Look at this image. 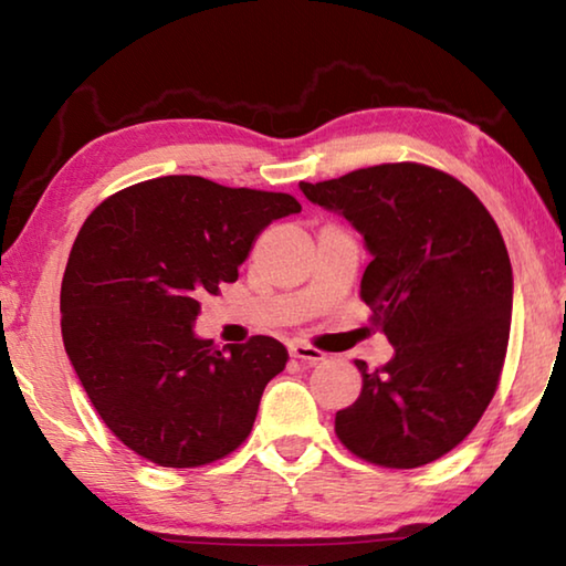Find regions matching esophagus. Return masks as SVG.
<instances>
[{"instance_id":"esophagus-1","label":"esophagus","mask_w":566,"mask_h":566,"mask_svg":"<svg viewBox=\"0 0 566 566\" xmlns=\"http://www.w3.org/2000/svg\"><path fill=\"white\" fill-rule=\"evenodd\" d=\"M290 354L294 359H302L306 364H317V361H324V354L319 349L310 347V344H302V342H292L290 344Z\"/></svg>"}]
</instances>
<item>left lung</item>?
<instances>
[{
	"mask_svg": "<svg viewBox=\"0 0 566 566\" xmlns=\"http://www.w3.org/2000/svg\"><path fill=\"white\" fill-rule=\"evenodd\" d=\"M300 189L364 237L361 300L395 347L381 369L354 361L361 391L337 411V437L371 464L434 462L476 427L502 375L514 280L500 227L462 181L411 161Z\"/></svg>",
	"mask_w": 566,
	"mask_h": 566,
	"instance_id": "1",
	"label": "left lung"
}]
</instances>
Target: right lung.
I'll list each match as a JSON object with an SVG mask.
<instances>
[{
	"label": "right lung",
	"instance_id": "add662e5",
	"mask_svg": "<svg viewBox=\"0 0 566 566\" xmlns=\"http://www.w3.org/2000/svg\"><path fill=\"white\" fill-rule=\"evenodd\" d=\"M300 212L282 191L171 175L119 191L82 224L62 280V339L94 409L132 452L199 467L252 432L286 349L272 337L217 349L195 332L199 300L237 282L274 219Z\"/></svg>",
	"mask_w": 566,
	"mask_h": 566
}]
</instances>
